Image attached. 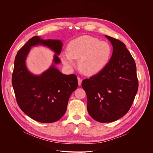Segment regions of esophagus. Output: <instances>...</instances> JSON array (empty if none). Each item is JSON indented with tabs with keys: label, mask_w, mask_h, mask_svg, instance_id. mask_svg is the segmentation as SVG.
<instances>
[{
	"label": "esophagus",
	"mask_w": 153,
	"mask_h": 153,
	"mask_svg": "<svg viewBox=\"0 0 153 153\" xmlns=\"http://www.w3.org/2000/svg\"><path fill=\"white\" fill-rule=\"evenodd\" d=\"M77 80H78V84H79V85H80L81 83H82V81L81 78L80 77H78Z\"/></svg>",
	"instance_id": "34e87169"
}]
</instances>
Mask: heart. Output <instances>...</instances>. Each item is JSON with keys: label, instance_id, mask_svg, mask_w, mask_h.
Instances as JSON below:
<instances>
[{"label": "heart", "instance_id": "heart-1", "mask_svg": "<svg viewBox=\"0 0 153 153\" xmlns=\"http://www.w3.org/2000/svg\"><path fill=\"white\" fill-rule=\"evenodd\" d=\"M112 48L106 42L84 36L71 41L68 51L61 55L63 63L69 68L76 66V59H79V66L86 74L93 75L101 71L110 61Z\"/></svg>", "mask_w": 153, "mask_h": 153}]
</instances>
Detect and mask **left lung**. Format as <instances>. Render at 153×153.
Listing matches in <instances>:
<instances>
[{
  "instance_id": "obj_1",
  "label": "left lung",
  "mask_w": 153,
  "mask_h": 153,
  "mask_svg": "<svg viewBox=\"0 0 153 153\" xmlns=\"http://www.w3.org/2000/svg\"><path fill=\"white\" fill-rule=\"evenodd\" d=\"M105 36L113 47L110 60L98 74L82 82L87 96V110L101 123L114 122L125 116L139 86L136 63L126 45L118 39Z\"/></svg>"
}]
</instances>
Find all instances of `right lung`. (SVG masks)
Wrapping results in <instances>:
<instances>
[{
  "label": "right lung",
  "instance_id": "obj_1",
  "mask_svg": "<svg viewBox=\"0 0 153 153\" xmlns=\"http://www.w3.org/2000/svg\"><path fill=\"white\" fill-rule=\"evenodd\" d=\"M39 44L55 51L54 63H60L58 55L62 48V42L34 36L16 56L12 85L22 111L36 121L53 123L61 119L66 112L69 98L77 88L78 81L74 74H63L54 65L40 76L31 74L25 66V59L31 47Z\"/></svg>",
  "mask_w": 153,
  "mask_h": 153
}]
</instances>
